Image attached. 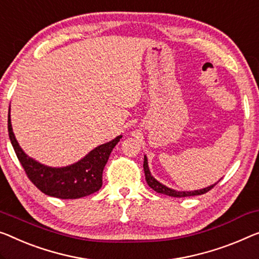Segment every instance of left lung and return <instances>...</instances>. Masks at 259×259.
<instances>
[{
  "instance_id": "left-lung-1",
  "label": "left lung",
  "mask_w": 259,
  "mask_h": 259,
  "mask_svg": "<svg viewBox=\"0 0 259 259\" xmlns=\"http://www.w3.org/2000/svg\"><path fill=\"white\" fill-rule=\"evenodd\" d=\"M143 167H144L146 183H148L149 186L151 187L153 191H156L157 193H161V194H165V195L175 196V198H185V196H193V195L204 194V193L211 190V188H213L215 185L219 183V181H218V183L210 185V186L201 188V190H196V191H177V190H173V188H169L167 186H165V185L159 183V181L154 178V177L151 175V172H150L149 164H148V157H146V156H144V164H143Z\"/></svg>"
}]
</instances>
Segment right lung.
<instances>
[{
    "mask_svg": "<svg viewBox=\"0 0 259 259\" xmlns=\"http://www.w3.org/2000/svg\"><path fill=\"white\" fill-rule=\"evenodd\" d=\"M8 131L19 163L38 190L46 195L59 199H79L98 192L102 186V172L111 151L122 136L93 149L76 163L63 167L48 166L29 157L19 146L11 126L10 107L8 114Z\"/></svg>",
    "mask_w": 259,
    "mask_h": 259,
    "instance_id": "right-lung-1",
    "label": "right lung"
}]
</instances>
